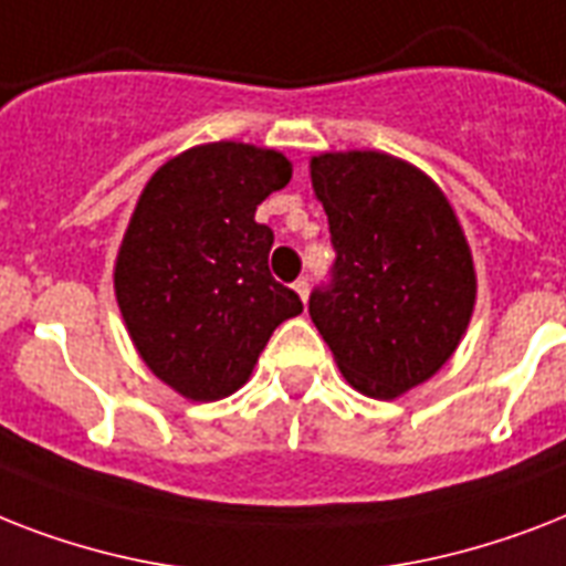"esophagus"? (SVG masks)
Instances as JSON below:
<instances>
[{
    "instance_id": "obj_1",
    "label": "esophagus",
    "mask_w": 566,
    "mask_h": 566,
    "mask_svg": "<svg viewBox=\"0 0 566 566\" xmlns=\"http://www.w3.org/2000/svg\"><path fill=\"white\" fill-rule=\"evenodd\" d=\"M293 291L300 293V300L305 302V300H308V293H311V282H308V279H296V282H293Z\"/></svg>"
}]
</instances>
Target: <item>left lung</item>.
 Returning a JSON list of instances; mask_svg holds the SVG:
<instances>
[{"mask_svg":"<svg viewBox=\"0 0 566 566\" xmlns=\"http://www.w3.org/2000/svg\"><path fill=\"white\" fill-rule=\"evenodd\" d=\"M335 264L308 314L346 381L376 399L411 390L447 364L475 302L464 231L438 185L381 153L319 155Z\"/></svg>","mask_w":566,"mask_h":566,"instance_id":"1","label":"left lung"}]
</instances>
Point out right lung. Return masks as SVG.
Returning a JSON list of instances; mask_svg holds the SVG:
<instances>
[{"mask_svg": "<svg viewBox=\"0 0 566 566\" xmlns=\"http://www.w3.org/2000/svg\"><path fill=\"white\" fill-rule=\"evenodd\" d=\"M291 181L273 149L208 144L155 172L119 247L117 302L155 376L196 402L234 394L273 328L302 314L270 273L258 205Z\"/></svg>", "mask_w": 566, "mask_h": 566, "instance_id": "1", "label": "right lung"}]
</instances>
